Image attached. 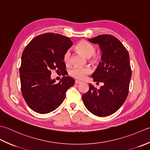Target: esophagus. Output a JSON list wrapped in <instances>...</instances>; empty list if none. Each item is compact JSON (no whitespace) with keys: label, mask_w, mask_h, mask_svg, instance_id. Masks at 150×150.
<instances>
[{"label":"esophagus","mask_w":150,"mask_h":150,"mask_svg":"<svg viewBox=\"0 0 150 150\" xmlns=\"http://www.w3.org/2000/svg\"><path fill=\"white\" fill-rule=\"evenodd\" d=\"M80 81H79V80H75V84H78V83H80Z\"/></svg>","instance_id":"esophagus-1"}]
</instances>
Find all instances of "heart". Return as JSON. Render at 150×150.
<instances>
[{
    "label": "heart",
    "instance_id": "obj_1",
    "mask_svg": "<svg viewBox=\"0 0 150 150\" xmlns=\"http://www.w3.org/2000/svg\"><path fill=\"white\" fill-rule=\"evenodd\" d=\"M76 48L81 53L87 57H92L95 54L96 48L94 46L87 41H81L76 46ZM63 61L66 64L71 63V52L69 50H67L63 55ZM91 71L88 67H74L70 70L69 74L75 78L83 79L87 75L89 74Z\"/></svg>",
    "mask_w": 150,
    "mask_h": 150
}]
</instances>
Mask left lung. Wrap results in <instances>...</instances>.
Wrapping results in <instances>:
<instances>
[{"label": "left lung", "instance_id": "obj_1", "mask_svg": "<svg viewBox=\"0 0 150 150\" xmlns=\"http://www.w3.org/2000/svg\"><path fill=\"white\" fill-rule=\"evenodd\" d=\"M88 41L100 46L102 62L91 76L96 83L101 82L103 85L97 89L90 83L82 99L91 113L106 117L118 111L128 95L131 78L129 55L122 42L111 35H99Z\"/></svg>", "mask_w": 150, "mask_h": 150}]
</instances>
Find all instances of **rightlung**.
I'll use <instances>...</instances> for the list:
<instances>
[{"instance_id": "add662e5", "label": "right lung", "mask_w": 150, "mask_h": 150, "mask_svg": "<svg viewBox=\"0 0 150 150\" xmlns=\"http://www.w3.org/2000/svg\"><path fill=\"white\" fill-rule=\"evenodd\" d=\"M72 46L67 37L47 33L35 37L24 48L19 69L21 92L33 111L40 114L53 111L74 84V79L69 76H64L57 83L50 78L52 71L62 74L65 71L63 55Z\"/></svg>"}]
</instances>
